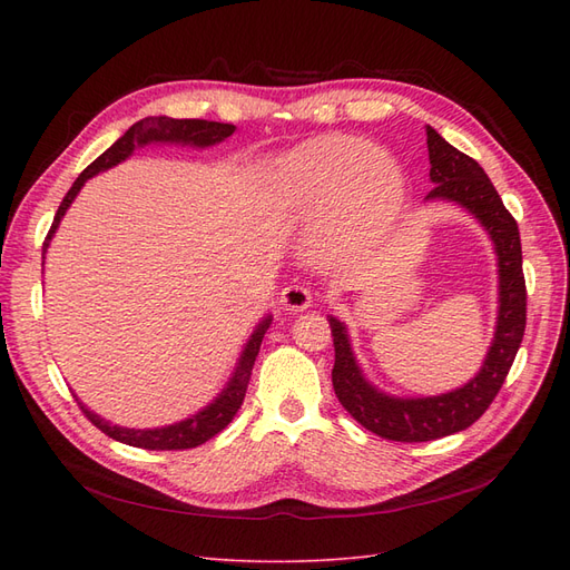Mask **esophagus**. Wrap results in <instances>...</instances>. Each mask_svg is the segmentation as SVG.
<instances>
[{"instance_id":"esophagus-1","label":"esophagus","mask_w":570,"mask_h":570,"mask_svg":"<svg viewBox=\"0 0 570 570\" xmlns=\"http://www.w3.org/2000/svg\"><path fill=\"white\" fill-rule=\"evenodd\" d=\"M314 297L308 287L304 285H287L281 292V304L287 308V312H304V308L312 306Z\"/></svg>"}]
</instances>
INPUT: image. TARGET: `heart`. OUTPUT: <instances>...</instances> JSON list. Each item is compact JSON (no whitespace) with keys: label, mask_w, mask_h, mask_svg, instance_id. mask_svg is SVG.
<instances>
[{"label":"heart","mask_w":570,"mask_h":570,"mask_svg":"<svg viewBox=\"0 0 570 570\" xmlns=\"http://www.w3.org/2000/svg\"><path fill=\"white\" fill-rule=\"evenodd\" d=\"M275 212L314 226L323 258L350 256L381 239L402 206V170L387 151L347 135L308 140L266 170Z\"/></svg>","instance_id":"1"}]
</instances>
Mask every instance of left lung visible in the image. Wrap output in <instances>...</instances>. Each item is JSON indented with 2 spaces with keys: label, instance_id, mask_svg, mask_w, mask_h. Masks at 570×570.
I'll return each mask as SVG.
<instances>
[{
  "label": "left lung",
  "instance_id": "left-lung-1",
  "mask_svg": "<svg viewBox=\"0 0 570 570\" xmlns=\"http://www.w3.org/2000/svg\"><path fill=\"white\" fill-rule=\"evenodd\" d=\"M430 189L425 202H452L469 212L490 235L497 254V325L480 371L456 390L430 396H396L375 387L361 371L347 325L327 316L333 327V387L340 404L371 433L394 442L440 440L473 425L504 385L525 333V278L521 235L485 170L444 137L425 126Z\"/></svg>",
  "mask_w": 570,
  "mask_h": 570
}]
</instances>
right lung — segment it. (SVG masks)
<instances>
[{"instance_id": "obj_1", "label": "right lung", "mask_w": 570, "mask_h": 570, "mask_svg": "<svg viewBox=\"0 0 570 570\" xmlns=\"http://www.w3.org/2000/svg\"><path fill=\"white\" fill-rule=\"evenodd\" d=\"M237 128L230 124H216V120H202V118L149 116V118L137 120V124H132L124 135H120L118 140L105 154H101V157H97L88 168L82 170V174L76 178V183L71 185V189L66 193L59 212L55 216V223H51L49 235L45 239L42 266H45V254L49 249L51 237H55V233L61 226V218L66 216L68 206L76 202L82 185L90 178H95L97 174H105V170L118 166L120 161H126L128 157H132L135 149L147 147V145H180V147L206 149V147H214V145L223 142ZM271 321H273L271 314L258 321V325L254 327V333L249 335L243 352H239L235 371L228 377L226 387H223L209 404L199 409L197 413H193L189 419H183V421L170 423V425H161V428H126V425H116L107 419L97 416V413L85 406L78 396L76 400H78L85 416H88L101 430V433H107L116 442L140 446V450H193V446H199L206 440L218 435L220 430L233 421L237 409L243 406L254 361H256L258 347H262V340L268 331Z\"/></svg>"}]
</instances>
